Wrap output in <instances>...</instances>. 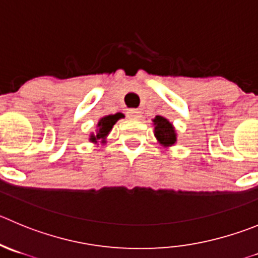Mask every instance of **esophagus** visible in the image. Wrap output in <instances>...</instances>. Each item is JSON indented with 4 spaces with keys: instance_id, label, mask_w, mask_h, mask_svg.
Here are the masks:
<instances>
[{
    "instance_id": "34e87169",
    "label": "esophagus",
    "mask_w": 258,
    "mask_h": 258,
    "mask_svg": "<svg viewBox=\"0 0 258 258\" xmlns=\"http://www.w3.org/2000/svg\"><path fill=\"white\" fill-rule=\"evenodd\" d=\"M127 117L129 119H139L141 117V111L137 109H132L127 111Z\"/></svg>"
}]
</instances>
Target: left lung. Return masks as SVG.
Returning a JSON list of instances; mask_svg holds the SVG:
<instances>
[{
    "label": "left lung",
    "instance_id": "left-lung-1",
    "mask_svg": "<svg viewBox=\"0 0 258 258\" xmlns=\"http://www.w3.org/2000/svg\"><path fill=\"white\" fill-rule=\"evenodd\" d=\"M154 121V136L163 146H172L176 142V133L172 124L163 116H156Z\"/></svg>",
    "mask_w": 258,
    "mask_h": 258
}]
</instances>
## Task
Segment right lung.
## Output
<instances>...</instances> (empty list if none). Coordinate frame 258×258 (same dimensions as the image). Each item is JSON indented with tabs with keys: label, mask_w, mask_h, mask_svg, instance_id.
I'll use <instances>...</instances> for the list:
<instances>
[{
	"label": "right lung",
	"mask_w": 258,
	"mask_h": 258,
	"mask_svg": "<svg viewBox=\"0 0 258 258\" xmlns=\"http://www.w3.org/2000/svg\"><path fill=\"white\" fill-rule=\"evenodd\" d=\"M120 117H122V114H120V112H117V114H114V115H107V116L102 117V119L99 121V124H97V126L99 127H97L96 134H92L90 141L97 142L100 141V139H105V137L109 134V132L111 131L114 124L120 119Z\"/></svg>",
	"instance_id": "obj_1"
}]
</instances>
